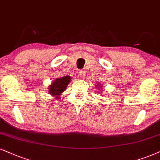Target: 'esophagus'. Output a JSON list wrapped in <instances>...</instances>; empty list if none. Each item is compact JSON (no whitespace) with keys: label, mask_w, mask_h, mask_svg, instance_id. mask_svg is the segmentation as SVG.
I'll use <instances>...</instances> for the list:
<instances>
[{"label":"esophagus","mask_w":160,"mask_h":160,"mask_svg":"<svg viewBox=\"0 0 160 160\" xmlns=\"http://www.w3.org/2000/svg\"><path fill=\"white\" fill-rule=\"evenodd\" d=\"M78 73H79V74H80V78H83V77H85V75H86V70L85 69L79 70Z\"/></svg>","instance_id":"1"}]
</instances>
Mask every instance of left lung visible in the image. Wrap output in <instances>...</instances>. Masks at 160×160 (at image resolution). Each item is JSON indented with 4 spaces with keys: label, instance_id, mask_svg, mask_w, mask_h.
I'll return each mask as SVG.
<instances>
[{
    "label": "left lung",
    "instance_id": "1",
    "mask_svg": "<svg viewBox=\"0 0 160 160\" xmlns=\"http://www.w3.org/2000/svg\"><path fill=\"white\" fill-rule=\"evenodd\" d=\"M98 86H99V85H98Z\"/></svg>",
    "mask_w": 160,
    "mask_h": 160
}]
</instances>
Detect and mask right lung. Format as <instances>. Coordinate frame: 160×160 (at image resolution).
I'll list each match as a JSON object with an SVG mask.
<instances>
[{
	"instance_id": "add662e5",
	"label": "right lung",
	"mask_w": 160,
	"mask_h": 160,
	"mask_svg": "<svg viewBox=\"0 0 160 160\" xmlns=\"http://www.w3.org/2000/svg\"><path fill=\"white\" fill-rule=\"evenodd\" d=\"M70 80L71 78L69 76H64L56 79L48 88L50 94L54 95V96H58V98H60V94L66 89Z\"/></svg>"
}]
</instances>
